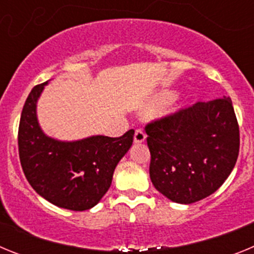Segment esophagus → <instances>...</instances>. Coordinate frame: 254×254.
<instances>
[{"label":"esophagus","mask_w":254,"mask_h":254,"mask_svg":"<svg viewBox=\"0 0 254 254\" xmlns=\"http://www.w3.org/2000/svg\"><path fill=\"white\" fill-rule=\"evenodd\" d=\"M145 140H146V134H145V132H143L142 129H136V132H134V137H133L134 142L141 143Z\"/></svg>","instance_id":"34e87169"}]
</instances>
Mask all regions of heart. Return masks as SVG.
Instances as JSON below:
<instances>
[{"label":"heart","instance_id":"obj_1","mask_svg":"<svg viewBox=\"0 0 254 254\" xmlns=\"http://www.w3.org/2000/svg\"><path fill=\"white\" fill-rule=\"evenodd\" d=\"M172 91H163V93H160L159 95H156L155 96L154 102H152V104L150 105V109H154V108H158L160 107V105L165 104V103L172 98Z\"/></svg>","mask_w":254,"mask_h":254}]
</instances>
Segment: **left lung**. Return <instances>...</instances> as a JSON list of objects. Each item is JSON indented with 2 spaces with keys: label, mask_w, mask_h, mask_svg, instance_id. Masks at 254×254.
I'll list each match as a JSON object with an SVG mask.
<instances>
[{
  "label": "left lung",
  "mask_w": 254,
  "mask_h": 254,
  "mask_svg": "<svg viewBox=\"0 0 254 254\" xmlns=\"http://www.w3.org/2000/svg\"><path fill=\"white\" fill-rule=\"evenodd\" d=\"M150 178L177 203H193L221 187L239 154V126L230 98L198 102L145 127Z\"/></svg>",
  "instance_id": "obj_1"
}]
</instances>
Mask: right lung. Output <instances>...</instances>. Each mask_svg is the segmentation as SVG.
Wrapping results in <instances>:
<instances>
[{
  "label": "right lung",
  "instance_id": "1",
  "mask_svg": "<svg viewBox=\"0 0 254 254\" xmlns=\"http://www.w3.org/2000/svg\"><path fill=\"white\" fill-rule=\"evenodd\" d=\"M29 94L19 125V156L33 190L58 207L85 211L94 207L109 190L117 164L133 142V129L121 137L90 136L60 141L40 128L37 103L44 86Z\"/></svg>",
  "mask_w": 254,
  "mask_h": 254
}]
</instances>
